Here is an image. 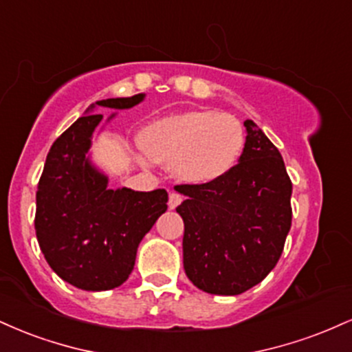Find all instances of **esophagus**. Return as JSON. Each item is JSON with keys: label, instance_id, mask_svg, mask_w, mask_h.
Segmentation results:
<instances>
[{"label": "esophagus", "instance_id": "esophagus-1", "mask_svg": "<svg viewBox=\"0 0 352 352\" xmlns=\"http://www.w3.org/2000/svg\"><path fill=\"white\" fill-rule=\"evenodd\" d=\"M180 204H182V195H180V193L172 192L170 195H168V208L175 210Z\"/></svg>", "mask_w": 352, "mask_h": 352}]
</instances>
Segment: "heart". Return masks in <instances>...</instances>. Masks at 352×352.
Returning a JSON list of instances; mask_svg holds the SVG:
<instances>
[{
	"instance_id": "1",
	"label": "heart",
	"mask_w": 352,
	"mask_h": 352,
	"mask_svg": "<svg viewBox=\"0 0 352 352\" xmlns=\"http://www.w3.org/2000/svg\"><path fill=\"white\" fill-rule=\"evenodd\" d=\"M140 145L153 162L172 165L190 184H212L236 167L245 148V132L235 117L212 109H193L153 120Z\"/></svg>"
}]
</instances>
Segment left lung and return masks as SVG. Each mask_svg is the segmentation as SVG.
<instances>
[{
  "label": "left lung",
  "mask_w": 352,
  "mask_h": 352,
  "mask_svg": "<svg viewBox=\"0 0 352 352\" xmlns=\"http://www.w3.org/2000/svg\"><path fill=\"white\" fill-rule=\"evenodd\" d=\"M245 148L223 179L177 185L184 200V268L210 294L235 296L276 266L292 228V180L280 151L253 120H245Z\"/></svg>",
  "instance_id": "obj_1"
}]
</instances>
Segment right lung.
Here are the masks:
<instances>
[{
  "label": "right lung",
  "mask_w": 352,
  "mask_h": 352,
  "mask_svg": "<svg viewBox=\"0 0 352 352\" xmlns=\"http://www.w3.org/2000/svg\"><path fill=\"white\" fill-rule=\"evenodd\" d=\"M144 98L98 100L56 139L46 157L36 192V236L52 272L79 289L106 292L122 285L134 270L139 243L167 210L164 188H109L107 175L87 155L102 120L91 111L131 109Z\"/></svg>",
  "instance_id": "add662e5"
}]
</instances>
